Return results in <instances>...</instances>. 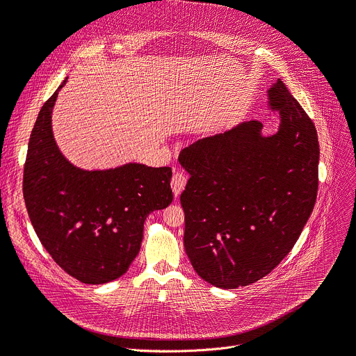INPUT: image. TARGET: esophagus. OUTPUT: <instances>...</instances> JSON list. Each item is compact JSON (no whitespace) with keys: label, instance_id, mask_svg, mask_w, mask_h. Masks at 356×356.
<instances>
[{"label":"esophagus","instance_id":"esophagus-1","mask_svg":"<svg viewBox=\"0 0 356 356\" xmlns=\"http://www.w3.org/2000/svg\"><path fill=\"white\" fill-rule=\"evenodd\" d=\"M188 181V176L184 175L183 172H175L173 177H172V189L175 192V196H179L181 193V191L186 186Z\"/></svg>","mask_w":356,"mask_h":356}]
</instances>
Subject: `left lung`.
I'll use <instances>...</instances> for the list:
<instances>
[{
    "label": "left lung",
    "instance_id": "left-lung-1",
    "mask_svg": "<svg viewBox=\"0 0 356 356\" xmlns=\"http://www.w3.org/2000/svg\"><path fill=\"white\" fill-rule=\"evenodd\" d=\"M269 104L280 129L261 135L249 120L184 148L191 175L180 195L184 249L196 273L222 289L270 273L297 243L313 212L320 148L313 120L277 80Z\"/></svg>",
    "mask_w": 356,
    "mask_h": 356
}]
</instances>
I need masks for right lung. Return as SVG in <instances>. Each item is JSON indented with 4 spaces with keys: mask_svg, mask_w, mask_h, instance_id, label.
Wrapping results in <instances>:
<instances>
[{
    "mask_svg": "<svg viewBox=\"0 0 356 356\" xmlns=\"http://www.w3.org/2000/svg\"><path fill=\"white\" fill-rule=\"evenodd\" d=\"M58 87L30 134L23 195L43 247L68 275L99 285L122 276L140 253L147 216L172 204V168L129 163L81 170L56 147L52 109Z\"/></svg>",
    "mask_w": 356,
    "mask_h": 356,
    "instance_id": "add662e5",
    "label": "right lung"
}]
</instances>
